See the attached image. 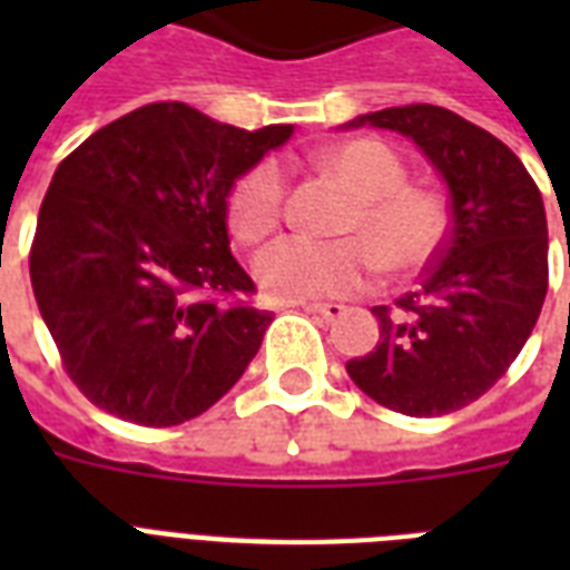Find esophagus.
<instances>
[{
	"label": "esophagus",
	"instance_id": "1",
	"mask_svg": "<svg viewBox=\"0 0 570 570\" xmlns=\"http://www.w3.org/2000/svg\"><path fill=\"white\" fill-rule=\"evenodd\" d=\"M304 311H311V313H320L322 320H340L343 313H346V307L343 304H334V302H320V304H304Z\"/></svg>",
	"mask_w": 570,
	"mask_h": 570
}]
</instances>
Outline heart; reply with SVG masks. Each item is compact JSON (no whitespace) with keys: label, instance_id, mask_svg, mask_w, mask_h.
<instances>
[{"label":"heart","instance_id":"1","mask_svg":"<svg viewBox=\"0 0 570 570\" xmlns=\"http://www.w3.org/2000/svg\"><path fill=\"white\" fill-rule=\"evenodd\" d=\"M320 165L355 191L343 218L346 239L284 236L257 254L254 275L277 302L357 293L381 268L414 272L438 254L446 236V206L434 191L407 186L405 165L387 145L355 138L320 154ZM286 209V177L275 159H259L233 183L227 222L236 239H266Z\"/></svg>","mask_w":570,"mask_h":570}]
</instances>
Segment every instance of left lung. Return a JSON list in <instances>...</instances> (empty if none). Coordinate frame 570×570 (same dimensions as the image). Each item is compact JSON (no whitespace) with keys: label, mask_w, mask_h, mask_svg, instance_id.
<instances>
[{"label":"left lung","mask_w":570,"mask_h":570,"mask_svg":"<svg viewBox=\"0 0 570 570\" xmlns=\"http://www.w3.org/2000/svg\"><path fill=\"white\" fill-rule=\"evenodd\" d=\"M414 138L450 189V233L414 293L379 304V346L348 375L379 405L443 416L503 379L548 295L544 200L509 147L461 115L429 102L393 106L346 127Z\"/></svg>","instance_id":"8db88e82"}]
</instances>
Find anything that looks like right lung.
I'll return each instance as SVG.
<instances>
[{"mask_svg":"<svg viewBox=\"0 0 570 570\" xmlns=\"http://www.w3.org/2000/svg\"><path fill=\"white\" fill-rule=\"evenodd\" d=\"M293 127L239 129L150 102L61 159L29 250L35 302L85 399L138 425L213 407L272 313L230 254L233 183Z\"/></svg>","mask_w":570,"mask_h":570,"instance_id":"1","label":"right lung"}]
</instances>
